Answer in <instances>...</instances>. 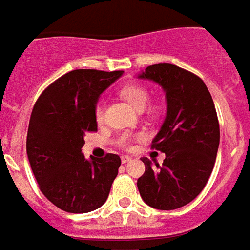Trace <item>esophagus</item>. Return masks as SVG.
I'll use <instances>...</instances> for the list:
<instances>
[{
	"label": "esophagus",
	"mask_w": 250,
	"mask_h": 250,
	"mask_svg": "<svg viewBox=\"0 0 250 250\" xmlns=\"http://www.w3.org/2000/svg\"><path fill=\"white\" fill-rule=\"evenodd\" d=\"M121 161H123V164H126L129 163V161H132V157H129V156H123V157H121Z\"/></svg>",
	"instance_id": "esophagus-1"
}]
</instances>
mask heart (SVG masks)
Masks as SVG:
<instances>
[{"label": "heart", "instance_id": "obj_1", "mask_svg": "<svg viewBox=\"0 0 250 250\" xmlns=\"http://www.w3.org/2000/svg\"><path fill=\"white\" fill-rule=\"evenodd\" d=\"M120 96L126 101L130 106H133L137 110H141L145 105H146L147 98H149V93L144 86H140V85H136V83H130V85H125L120 89ZM150 110H156V106H152ZM94 114H96V120L98 123H101L104 120V104L98 103L96 105V110H94ZM141 138L143 136H138ZM133 141L132 134H123L121 137L118 138V145L123 147H130Z\"/></svg>", "mask_w": 250, "mask_h": 250}]
</instances>
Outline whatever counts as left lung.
<instances>
[{"mask_svg":"<svg viewBox=\"0 0 250 250\" xmlns=\"http://www.w3.org/2000/svg\"><path fill=\"white\" fill-rule=\"evenodd\" d=\"M165 93L167 113L152 147L165 153L163 167L143 158L140 196L149 207L173 210L201 193L212 174L220 145V125L212 96L196 74L172 63H156L138 73Z\"/></svg>","mask_w":250,"mask_h":250,"instance_id":"8db88e82","label":"left lung"}]
</instances>
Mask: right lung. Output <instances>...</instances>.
<instances>
[{
  "mask_svg": "<svg viewBox=\"0 0 250 250\" xmlns=\"http://www.w3.org/2000/svg\"><path fill=\"white\" fill-rule=\"evenodd\" d=\"M118 72L77 69L48 86L29 121L26 153L43 196L65 212L87 213L107 200L121 158L107 153L85 158L87 132L97 130L96 105Z\"/></svg>",
  "mask_w": 250,
  "mask_h": 250,
  "instance_id": "obj_1",
  "label": "right lung"
}]
</instances>
